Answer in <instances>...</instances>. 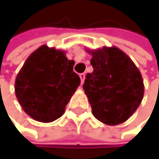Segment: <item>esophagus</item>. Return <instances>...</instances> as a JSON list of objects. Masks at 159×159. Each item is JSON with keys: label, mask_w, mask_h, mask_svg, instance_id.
I'll return each instance as SVG.
<instances>
[{"label": "esophagus", "mask_w": 159, "mask_h": 159, "mask_svg": "<svg viewBox=\"0 0 159 159\" xmlns=\"http://www.w3.org/2000/svg\"><path fill=\"white\" fill-rule=\"evenodd\" d=\"M80 79H81V84H84V81H85V78H86V74L85 73H80Z\"/></svg>", "instance_id": "esophagus-1"}]
</instances>
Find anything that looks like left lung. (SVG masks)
<instances>
[{
    "label": "left lung",
    "mask_w": 159,
    "mask_h": 159,
    "mask_svg": "<svg viewBox=\"0 0 159 159\" xmlns=\"http://www.w3.org/2000/svg\"><path fill=\"white\" fill-rule=\"evenodd\" d=\"M93 71L88 73L83 89L93 116L115 126L129 119L144 95L143 79L137 66L116 47L87 49Z\"/></svg>",
    "instance_id": "1"
}]
</instances>
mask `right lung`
<instances>
[{
    "instance_id": "1",
    "label": "right lung",
    "mask_w": 159,
    "mask_h": 159,
    "mask_svg": "<svg viewBox=\"0 0 159 159\" xmlns=\"http://www.w3.org/2000/svg\"><path fill=\"white\" fill-rule=\"evenodd\" d=\"M74 64L66 51L46 45L30 54L15 80V94L25 113L43 123L62 116L80 86Z\"/></svg>"
}]
</instances>
